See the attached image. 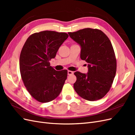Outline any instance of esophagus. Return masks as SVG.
<instances>
[{
	"instance_id": "1",
	"label": "esophagus",
	"mask_w": 135,
	"mask_h": 135,
	"mask_svg": "<svg viewBox=\"0 0 135 135\" xmlns=\"http://www.w3.org/2000/svg\"><path fill=\"white\" fill-rule=\"evenodd\" d=\"M68 75H72V74H74V72L72 71L69 70V71H68Z\"/></svg>"
}]
</instances>
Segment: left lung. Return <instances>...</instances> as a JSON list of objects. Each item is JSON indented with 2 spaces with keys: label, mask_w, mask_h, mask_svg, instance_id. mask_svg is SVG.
<instances>
[{
  "label": "left lung",
  "mask_w": 135,
  "mask_h": 135,
  "mask_svg": "<svg viewBox=\"0 0 135 135\" xmlns=\"http://www.w3.org/2000/svg\"><path fill=\"white\" fill-rule=\"evenodd\" d=\"M68 34L80 46V59L88 64L87 74L74 73L75 91L88 101L100 100L109 91L116 74L117 60L111 42L97 28H85Z\"/></svg>",
  "instance_id": "left-lung-1"
}]
</instances>
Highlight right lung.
<instances>
[{
    "label": "right lung",
    "instance_id": "right-lung-1",
    "mask_svg": "<svg viewBox=\"0 0 135 135\" xmlns=\"http://www.w3.org/2000/svg\"><path fill=\"white\" fill-rule=\"evenodd\" d=\"M66 32L43 31L35 32L24 44L20 57L21 78L31 96L40 103L55 99L62 90L68 71H56L49 61L68 38Z\"/></svg>",
    "mask_w": 135,
    "mask_h": 135
}]
</instances>
